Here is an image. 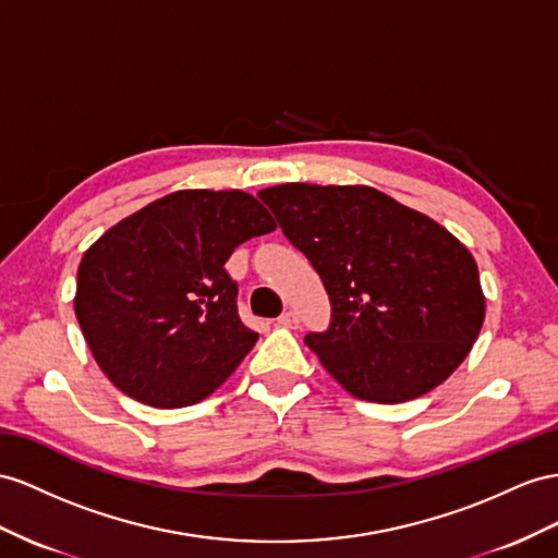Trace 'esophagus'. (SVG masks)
Wrapping results in <instances>:
<instances>
[{
  "label": "esophagus",
  "instance_id": "1",
  "mask_svg": "<svg viewBox=\"0 0 558 558\" xmlns=\"http://www.w3.org/2000/svg\"><path fill=\"white\" fill-rule=\"evenodd\" d=\"M278 325L280 327H290V330H294V327H299V316L294 311H284L282 316L278 318Z\"/></svg>",
  "mask_w": 558,
  "mask_h": 558
}]
</instances>
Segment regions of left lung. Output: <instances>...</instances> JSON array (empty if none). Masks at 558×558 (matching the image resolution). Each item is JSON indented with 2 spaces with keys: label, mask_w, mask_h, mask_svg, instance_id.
<instances>
[{
  "label": "left lung",
  "mask_w": 558,
  "mask_h": 558,
  "mask_svg": "<svg viewBox=\"0 0 558 558\" xmlns=\"http://www.w3.org/2000/svg\"><path fill=\"white\" fill-rule=\"evenodd\" d=\"M259 197L325 284L330 327L304 341L351 396L412 401L466 359L485 296L450 231L369 185L282 183Z\"/></svg>",
  "instance_id": "left-lung-1"
}]
</instances>
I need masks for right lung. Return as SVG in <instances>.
<instances>
[{
	"label": "right lung",
	"instance_id": "obj_1",
	"mask_svg": "<svg viewBox=\"0 0 558 558\" xmlns=\"http://www.w3.org/2000/svg\"><path fill=\"white\" fill-rule=\"evenodd\" d=\"M270 231L250 193L177 191L98 238L77 268L75 316L106 377L153 408L217 391L259 339L238 316L226 262Z\"/></svg>",
	"mask_w": 558,
	"mask_h": 558
}]
</instances>
